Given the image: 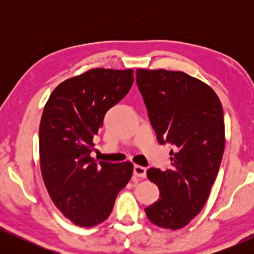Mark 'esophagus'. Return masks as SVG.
Instances as JSON below:
<instances>
[{
	"mask_svg": "<svg viewBox=\"0 0 254 254\" xmlns=\"http://www.w3.org/2000/svg\"><path fill=\"white\" fill-rule=\"evenodd\" d=\"M133 173L135 177H137V178L144 179L145 176H147V170H145V168H143V166L135 165L133 169Z\"/></svg>",
	"mask_w": 254,
	"mask_h": 254,
	"instance_id": "obj_1",
	"label": "esophagus"
}]
</instances>
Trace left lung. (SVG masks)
<instances>
[{"label":"left lung","mask_w":254,"mask_h":254,"mask_svg":"<svg viewBox=\"0 0 254 254\" xmlns=\"http://www.w3.org/2000/svg\"><path fill=\"white\" fill-rule=\"evenodd\" d=\"M136 83L157 140L175 145L171 169H149L159 199L144 209L151 223L178 230L202 209L224 151L223 107L209 85L183 71L137 69Z\"/></svg>","instance_id":"1"}]
</instances>
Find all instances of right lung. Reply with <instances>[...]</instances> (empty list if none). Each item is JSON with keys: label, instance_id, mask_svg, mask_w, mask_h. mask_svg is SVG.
I'll return each instance as SVG.
<instances>
[{"label": "right lung", "instance_id": "add662e5", "mask_svg": "<svg viewBox=\"0 0 254 254\" xmlns=\"http://www.w3.org/2000/svg\"><path fill=\"white\" fill-rule=\"evenodd\" d=\"M133 72L90 69L60 83L44 107L39 127L41 175L58 209L79 227L105 221L133 175L130 162L97 163L90 156L93 136L107 111L130 90Z\"/></svg>", "mask_w": 254, "mask_h": 254}]
</instances>
